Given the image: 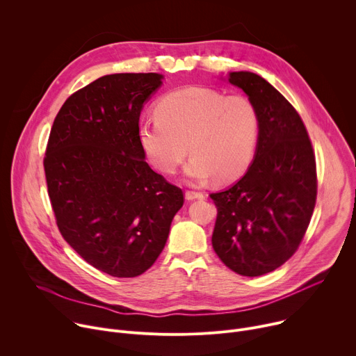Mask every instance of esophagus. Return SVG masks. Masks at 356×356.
Wrapping results in <instances>:
<instances>
[{
  "label": "esophagus",
  "mask_w": 356,
  "mask_h": 356,
  "mask_svg": "<svg viewBox=\"0 0 356 356\" xmlns=\"http://www.w3.org/2000/svg\"><path fill=\"white\" fill-rule=\"evenodd\" d=\"M184 195H186V200H195V198H201V197H202V193H200V191H193V190H187Z\"/></svg>",
  "instance_id": "obj_1"
}]
</instances>
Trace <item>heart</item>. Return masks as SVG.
<instances>
[{
  "label": "heart",
  "mask_w": 356,
  "mask_h": 356,
  "mask_svg": "<svg viewBox=\"0 0 356 356\" xmlns=\"http://www.w3.org/2000/svg\"><path fill=\"white\" fill-rule=\"evenodd\" d=\"M259 131V113L249 98L184 87L159 101L156 115L139 124L138 138L150 163L162 173L173 175L190 147L193 156L184 173L191 181L216 176L227 183L249 168Z\"/></svg>",
  "instance_id": "obj_1"
}]
</instances>
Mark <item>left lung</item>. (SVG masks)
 Returning a JSON list of instances; mask_svg holds the SVG:
<instances>
[{"mask_svg": "<svg viewBox=\"0 0 356 356\" xmlns=\"http://www.w3.org/2000/svg\"><path fill=\"white\" fill-rule=\"evenodd\" d=\"M228 81L255 104L261 131L255 159L234 186L213 193V248L238 275L262 276L290 259L306 234L317 198L316 156L306 125L265 79L232 72Z\"/></svg>", "mask_w": 356, "mask_h": 356, "instance_id": "8db88e82", "label": "left lung"}]
</instances>
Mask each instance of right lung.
Here are the masks:
<instances>
[{
    "mask_svg": "<svg viewBox=\"0 0 356 356\" xmlns=\"http://www.w3.org/2000/svg\"><path fill=\"white\" fill-rule=\"evenodd\" d=\"M158 73H120L73 92L50 129L47 194L65 241L95 269L135 277L155 264L181 209V188L145 162L139 115Z\"/></svg>",
    "mask_w": 356,
    "mask_h": 356,
    "instance_id": "right-lung-1",
    "label": "right lung"
}]
</instances>
